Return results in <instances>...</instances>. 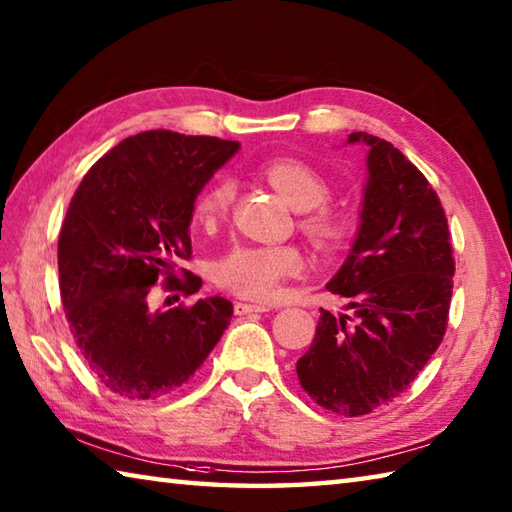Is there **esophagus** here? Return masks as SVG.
<instances>
[{
  "label": "esophagus",
  "instance_id": "34e87169",
  "mask_svg": "<svg viewBox=\"0 0 512 512\" xmlns=\"http://www.w3.org/2000/svg\"><path fill=\"white\" fill-rule=\"evenodd\" d=\"M269 307L267 305H254V303H236L234 305V312L238 316H245V314H254V312H267Z\"/></svg>",
  "mask_w": 512,
  "mask_h": 512
}]
</instances>
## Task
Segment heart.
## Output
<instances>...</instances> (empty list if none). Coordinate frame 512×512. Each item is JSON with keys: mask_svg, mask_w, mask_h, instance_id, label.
Instances as JSON below:
<instances>
[{"mask_svg": "<svg viewBox=\"0 0 512 512\" xmlns=\"http://www.w3.org/2000/svg\"><path fill=\"white\" fill-rule=\"evenodd\" d=\"M260 176L289 207L307 211L303 229L318 247L332 249L341 243L343 223L330 211L321 209L323 202L330 198V185L312 165L298 158H274L260 167ZM231 198H234L231 182L216 180L202 191L196 202V223L207 229L214 227L220 218H225ZM301 267L303 256L294 245H234L225 256H220L214 276L218 285L238 296L269 301L281 292L285 278L301 272Z\"/></svg>", "mask_w": 512, "mask_h": 512, "instance_id": "b5f03b06", "label": "heart"}]
</instances>
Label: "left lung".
<instances>
[{
	"label": "left lung",
	"instance_id": "left-lung-1",
	"mask_svg": "<svg viewBox=\"0 0 512 512\" xmlns=\"http://www.w3.org/2000/svg\"><path fill=\"white\" fill-rule=\"evenodd\" d=\"M368 147L359 229L345 263L327 283L347 314L321 310L316 336L296 374L303 390L345 417H361L399 397L446 334L452 296L448 220L426 176L370 133L347 144Z\"/></svg>",
	"mask_w": 512,
	"mask_h": 512
}]
</instances>
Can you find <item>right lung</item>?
Masks as SVG:
<instances>
[{
	"label": "right lung",
	"instance_id": "1",
	"mask_svg": "<svg viewBox=\"0 0 512 512\" xmlns=\"http://www.w3.org/2000/svg\"><path fill=\"white\" fill-rule=\"evenodd\" d=\"M238 142L167 129L122 140L82 178L57 243L60 294L73 339L113 394L160 399L187 383L227 330L234 305L223 296L153 310V285L194 294L202 281H176L191 256L194 202Z\"/></svg>",
	"mask_w": 512,
	"mask_h": 512
}]
</instances>
